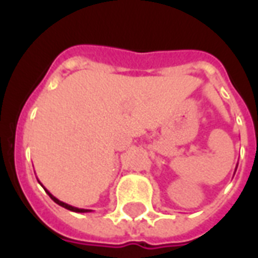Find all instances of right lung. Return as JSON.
Here are the masks:
<instances>
[{"mask_svg": "<svg viewBox=\"0 0 258 258\" xmlns=\"http://www.w3.org/2000/svg\"><path fill=\"white\" fill-rule=\"evenodd\" d=\"M38 182H40V181H38ZM40 184H41V182H40ZM44 189H45V188H44ZM45 192H47V194L49 195V198H51V199H52L53 202H55V203H58L59 206H62V207H64V209H68V210L74 211V213H88V211H90V210H87V209H79V207H74V206H70V205H68V203H64V202H62V200L56 199V198H55V196H53V195L51 194L49 190L45 189Z\"/></svg>", "mask_w": 258, "mask_h": 258, "instance_id": "obj_1", "label": "right lung"}]
</instances>
